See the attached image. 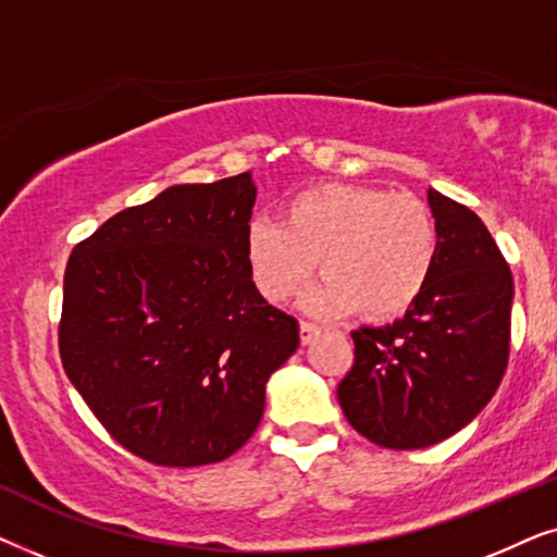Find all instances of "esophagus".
<instances>
[{"label": "esophagus", "instance_id": "esophagus-1", "mask_svg": "<svg viewBox=\"0 0 557 557\" xmlns=\"http://www.w3.org/2000/svg\"><path fill=\"white\" fill-rule=\"evenodd\" d=\"M319 332H322V326L314 324V322H301V324H299V334H301L304 345H309V342L314 339Z\"/></svg>", "mask_w": 557, "mask_h": 557}]
</instances>
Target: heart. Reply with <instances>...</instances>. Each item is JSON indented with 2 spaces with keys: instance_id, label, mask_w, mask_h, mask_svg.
<instances>
[{
  "instance_id": "1",
  "label": "heart",
  "mask_w": 557,
  "mask_h": 557,
  "mask_svg": "<svg viewBox=\"0 0 557 557\" xmlns=\"http://www.w3.org/2000/svg\"><path fill=\"white\" fill-rule=\"evenodd\" d=\"M243 253L265 301L281 304L322 281L304 304L317 314L385 322L421 299L438 261V225L423 200L383 187L324 182L288 197L281 223L253 218Z\"/></svg>"
}]
</instances>
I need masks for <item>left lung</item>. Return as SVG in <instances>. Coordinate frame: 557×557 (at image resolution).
<instances>
[{
  "mask_svg": "<svg viewBox=\"0 0 557 557\" xmlns=\"http://www.w3.org/2000/svg\"><path fill=\"white\" fill-rule=\"evenodd\" d=\"M438 261L421 299L385 326L352 332L355 364L337 387L349 425L395 451L438 444L474 421L509 360L512 271L463 205L429 189Z\"/></svg>",
  "mask_w": 557,
  "mask_h": 557,
  "instance_id": "obj_1",
  "label": "left lung"
}]
</instances>
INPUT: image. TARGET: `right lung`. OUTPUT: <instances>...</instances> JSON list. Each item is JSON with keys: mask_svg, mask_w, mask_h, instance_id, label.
Returning a JSON list of instances; mask_svg holds the SVG:
<instances>
[{"mask_svg": "<svg viewBox=\"0 0 557 557\" xmlns=\"http://www.w3.org/2000/svg\"><path fill=\"white\" fill-rule=\"evenodd\" d=\"M250 172L172 185L73 248L60 360L103 429L157 467L223 461L253 436L299 322L250 278Z\"/></svg>", "mask_w": 557, "mask_h": 557, "instance_id": "obj_1", "label": "right lung"}]
</instances>
